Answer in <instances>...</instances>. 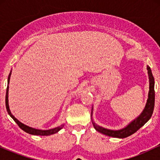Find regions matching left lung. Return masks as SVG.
I'll return each instance as SVG.
<instances>
[{"label":"left lung","instance_id":"obj_1","mask_svg":"<svg viewBox=\"0 0 160 160\" xmlns=\"http://www.w3.org/2000/svg\"><path fill=\"white\" fill-rule=\"evenodd\" d=\"M148 76H149V93H148V98L147 101L146 105L143 111L135 120H134L132 122H130L126 127H125L120 130H111L108 128H103L102 126H99L95 122L92 121V124L94 128L96 131L99 132L104 134L105 135H108L110 137L113 138H124L130 136L135 132H136L139 128L142 127L144 125L150 120L153 114V109H154V103H155V91H154V78L153 74H152L151 69L149 66L148 65ZM91 113V117H92Z\"/></svg>","mask_w":160,"mask_h":160}]
</instances>
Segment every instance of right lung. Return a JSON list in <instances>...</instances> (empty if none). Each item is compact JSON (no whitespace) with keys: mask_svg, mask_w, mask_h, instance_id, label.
I'll return each instance as SVG.
<instances>
[{"mask_svg":"<svg viewBox=\"0 0 160 160\" xmlns=\"http://www.w3.org/2000/svg\"><path fill=\"white\" fill-rule=\"evenodd\" d=\"M10 75H11V71H10V74H9V77H8V81H7V82H8V84H9V82H10ZM8 91H9V86H7V92H6V98H5V103H6L7 111V112H8L9 115H10V117H12V119H13V120L15 121L16 123H17L18 126H19V128H22V129L23 131H25V132H27V133H28V134H31V135H43V136H44V135H52V134H55V133L58 132L59 131V130H61L62 128H63L64 125H61V126H58V127L54 128H51V129H49V130H40V129H36V128L29 127V126H26V125L22 123L21 122H19V121L17 119H16V117L12 114V113H11L10 108H9V104H8Z\"/></svg>","mask_w":160,"mask_h":160,"instance_id":"add662e5","label":"right lung"}]
</instances>
